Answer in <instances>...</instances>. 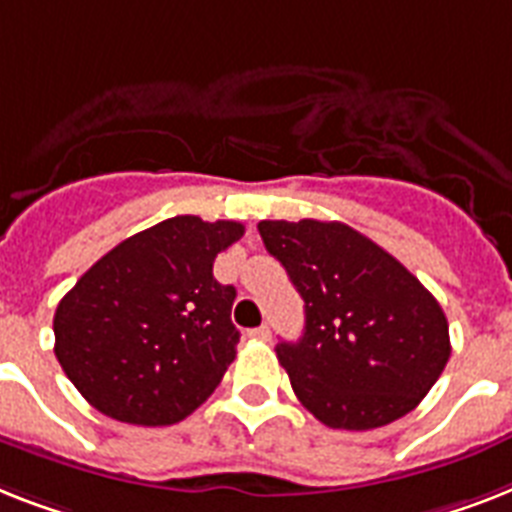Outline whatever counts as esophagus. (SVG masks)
<instances>
[{
  "instance_id": "esophagus-1",
  "label": "esophagus",
  "mask_w": 512,
  "mask_h": 512,
  "mask_svg": "<svg viewBox=\"0 0 512 512\" xmlns=\"http://www.w3.org/2000/svg\"><path fill=\"white\" fill-rule=\"evenodd\" d=\"M249 336H252V339H260V342H270V328L268 326L252 328V331H249Z\"/></svg>"
}]
</instances>
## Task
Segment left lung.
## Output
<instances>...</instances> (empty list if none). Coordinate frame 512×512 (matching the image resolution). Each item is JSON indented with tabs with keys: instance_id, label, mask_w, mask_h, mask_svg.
Returning <instances> with one entry per match:
<instances>
[{
	"instance_id": "left-lung-1",
	"label": "left lung",
	"mask_w": 512,
	"mask_h": 512,
	"mask_svg": "<svg viewBox=\"0 0 512 512\" xmlns=\"http://www.w3.org/2000/svg\"><path fill=\"white\" fill-rule=\"evenodd\" d=\"M257 231L305 299V334L276 347L297 400L321 423L347 431L410 413L452 352L434 294L339 220H260Z\"/></svg>"
}]
</instances>
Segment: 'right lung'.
<instances>
[{"instance_id":"add662e5","label":"right lung","mask_w":512,"mask_h":512,"mask_svg":"<svg viewBox=\"0 0 512 512\" xmlns=\"http://www.w3.org/2000/svg\"><path fill=\"white\" fill-rule=\"evenodd\" d=\"M236 220L176 215L99 257L54 313V355L83 400L134 426L184 421L234 363V286L215 281Z\"/></svg>"}]
</instances>
